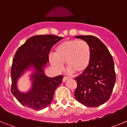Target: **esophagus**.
Masks as SVG:
<instances>
[{
  "label": "esophagus",
  "instance_id": "esophagus-1",
  "mask_svg": "<svg viewBox=\"0 0 127 127\" xmlns=\"http://www.w3.org/2000/svg\"><path fill=\"white\" fill-rule=\"evenodd\" d=\"M68 79V77H64L63 79V81L65 82Z\"/></svg>",
  "mask_w": 127,
  "mask_h": 127
}]
</instances>
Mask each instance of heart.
<instances>
[{
    "mask_svg": "<svg viewBox=\"0 0 127 127\" xmlns=\"http://www.w3.org/2000/svg\"><path fill=\"white\" fill-rule=\"evenodd\" d=\"M91 60V48L86 41L70 39L61 42L55 50V54L49 55L51 64L57 71L64 68V63L70 73L80 74L87 70Z\"/></svg>",
    "mask_w": 127,
    "mask_h": 127,
    "instance_id": "heart-1",
    "label": "heart"
}]
</instances>
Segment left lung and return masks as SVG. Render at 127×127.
<instances>
[{"mask_svg": "<svg viewBox=\"0 0 127 127\" xmlns=\"http://www.w3.org/2000/svg\"><path fill=\"white\" fill-rule=\"evenodd\" d=\"M87 42L91 48V60L85 72L75 78L74 95L79 103L89 107L103 105L110 99L116 83L112 56L103 42L92 35L75 37Z\"/></svg>", "mask_w": 127, "mask_h": 127, "instance_id": "1", "label": "left lung"}]
</instances>
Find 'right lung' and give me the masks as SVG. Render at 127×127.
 I'll use <instances>...</instances> for the list:
<instances>
[{
	"instance_id": "obj_1",
	"label": "right lung",
	"mask_w": 127,
	"mask_h": 127,
	"mask_svg": "<svg viewBox=\"0 0 127 127\" xmlns=\"http://www.w3.org/2000/svg\"><path fill=\"white\" fill-rule=\"evenodd\" d=\"M63 38L53 35L33 36L16 52L11 66V92L22 105L40 110L52 102L55 89L62 83L63 76L49 77L45 75L43 68L49 62L52 46ZM30 67L35 68V72L32 74V87L29 92L22 93L18 90L16 81Z\"/></svg>"
}]
</instances>
